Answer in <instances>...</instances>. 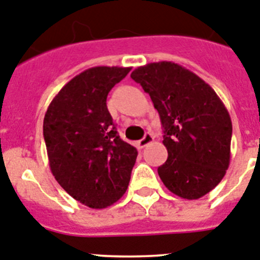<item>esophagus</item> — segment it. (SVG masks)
<instances>
[{
	"instance_id": "34e87169",
	"label": "esophagus",
	"mask_w": 260,
	"mask_h": 260,
	"mask_svg": "<svg viewBox=\"0 0 260 260\" xmlns=\"http://www.w3.org/2000/svg\"><path fill=\"white\" fill-rule=\"evenodd\" d=\"M152 142H153V135L151 134V133H146V135L142 138L141 141L138 142V144H139V147H141V148H144L146 146H148L150 143H152Z\"/></svg>"
}]
</instances>
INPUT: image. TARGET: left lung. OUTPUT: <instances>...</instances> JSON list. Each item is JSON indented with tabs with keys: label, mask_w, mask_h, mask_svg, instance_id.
<instances>
[{
	"label": "left lung",
	"mask_w": 260,
	"mask_h": 260,
	"mask_svg": "<svg viewBox=\"0 0 260 260\" xmlns=\"http://www.w3.org/2000/svg\"><path fill=\"white\" fill-rule=\"evenodd\" d=\"M130 77L151 96L164 127L167 161L157 173L167 189L199 199L219 185L231 162L232 121L210 84L169 61L135 69Z\"/></svg>",
	"instance_id": "obj_1"
}]
</instances>
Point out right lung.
I'll return each instance as SVG.
<instances>
[{
    "label": "right lung",
    "instance_id": "1",
    "mask_svg": "<svg viewBox=\"0 0 260 260\" xmlns=\"http://www.w3.org/2000/svg\"><path fill=\"white\" fill-rule=\"evenodd\" d=\"M132 68L96 66L62 87L43 125L49 167L75 201L102 210L127 190L138 151L119 138L107 108L108 93Z\"/></svg>",
    "mask_w": 260,
    "mask_h": 260
}]
</instances>
